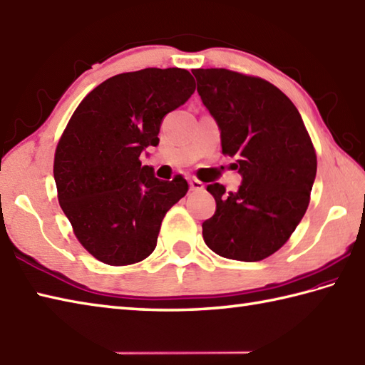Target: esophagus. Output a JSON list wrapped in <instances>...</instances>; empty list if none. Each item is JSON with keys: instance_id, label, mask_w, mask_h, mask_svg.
I'll use <instances>...</instances> for the list:
<instances>
[{"instance_id": "1", "label": "esophagus", "mask_w": 365, "mask_h": 365, "mask_svg": "<svg viewBox=\"0 0 365 365\" xmlns=\"http://www.w3.org/2000/svg\"><path fill=\"white\" fill-rule=\"evenodd\" d=\"M189 184H190V190H193V192H200L205 189V184L198 180H190Z\"/></svg>"}]
</instances>
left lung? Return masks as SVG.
Wrapping results in <instances>:
<instances>
[{"label":"left lung","mask_w":365,"mask_h":365,"mask_svg":"<svg viewBox=\"0 0 365 365\" xmlns=\"http://www.w3.org/2000/svg\"><path fill=\"white\" fill-rule=\"evenodd\" d=\"M197 91L217 121L222 153L242 176L236 192L206 190L215 212L203 240L215 254L259 262L284 245L307 211L317 153L294 103L269 81L228 69H195Z\"/></svg>","instance_id":"1"}]
</instances>
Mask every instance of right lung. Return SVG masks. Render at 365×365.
I'll list each match as a JSON object with an SVG mask.
<instances>
[{"instance_id":"add662e5","label":"right lung","mask_w":365,"mask_h":365,"mask_svg":"<svg viewBox=\"0 0 365 365\" xmlns=\"http://www.w3.org/2000/svg\"><path fill=\"white\" fill-rule=\"evenodd\" d=\"M189 71L148 68L102 81L78 103L53 160L58 202L78 242L110 266L153 254L163 217L187 193L182 175L160 181L141 165L163 116L195 91Z\"/></svg>"}]
</instances>
